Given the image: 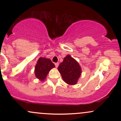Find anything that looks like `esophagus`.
Returning <instances> with one entry per match:
<instances>
[{"label": "esophagus", "instance_id": "34e87169", "mask_svg": "<svg viewBox=\"0 0 121 121\" xmlns=\"http://www.w3.org/2000/svg\"><path fill=\"white\" fill-rule=\"evenodd\" d=\"M55 66H56V68H57L58 66H59V64L58 63V62H56V63H55Z\"/></svg>", "mask_w": 121, "mask_h": 121}]
</instances>
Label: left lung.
<instances>
[{
    "instance_id": "1",
    "label": "left lung",
    "mask_w": 121,
    "mask_h": 121,
    "mask_svg": "<svg viewBox=\"0 0 121 121\" xmlns=\"http://www.w3.org/2000/svg\"><path fill=\"white\" fill-rule=\"evenodd\" d=\"M62 79L66 84L74 85L81 73V69L78 63L70 55H67L58 67Z\"/></svg>"
}]
</instances>
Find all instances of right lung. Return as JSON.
Returning <instances> with one entry per match:
<instances>
[{
  "instance_id": "add662e5",
  "label": "right lung",
  "mask_w": 121,
  "mask_h": 121,
  "mask_svg": "<svg viewBox=\"0 0 121 121\" xmlns=\"http://www.w3.org/2000/svg\"><path fill=\"white\" fill-rule=\"evenodd\" d=\"M54 67H55V65L51 61V60L40 57L37 61L35 69L36 77L41 81H43L46 78L49 70Z\"/></svg>"
}]
</instances>
